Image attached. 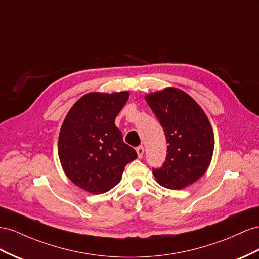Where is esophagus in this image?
<instances>
[{"label":"esophagus","mask_w":259,"mask_h":259,"mask_svg":"<svg viewBox=\"0 0 259 259\" xmlns=\"http://www.w3.org/2000/svg\"><path fill=\"white\" fill-rule=\"evenodd\" d=\"M136 152H137L138 158H143V155H144V147H143V146L137 147V148H136Z\"/></svg>","instance_id":"1"}]
</instances>
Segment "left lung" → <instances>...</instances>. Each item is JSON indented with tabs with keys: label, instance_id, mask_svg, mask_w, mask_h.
Segmentation results:
<instances>
[{
	"label": "left lung",
	"instance_id": "1",
	"mask_svg": "<svg viewBox=\"0 0 259 259\" xmlns=\"http://www.w3.org/2000/svg\"><path fill=\"white\" fill-rule=\"evenodd\" d=\"M167 142L165 161L152 173L160 185L182 190L196 182L210 164L214 137L207 115L191 96L178 88L147 95Z\"/></svg>",
	"mask_w": 259,
	"mask_h": 259
}]
</instances>
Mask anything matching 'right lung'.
Returning a JSON list of instances; mask_svg holds the SVG:
<instances>
[{
  "instance_id": "add662e5",
  "label": "right lung",
  "mask_w": 259,
  "mask_h": 259,
  "mask_svg": "<svg viewBox=\"0 0 259 259\" xmlns=\"http://www.w3.org/2000/svg\"><path fill=\"white\" fill-rule=\"evenodd\" d=\"M128 97L127 92L87 94L62 124L58 143L62 167L74 184L89 193L102 194L113 188L125 165L137 158L114 123Z\"/></svg>"
}]
</instances>
